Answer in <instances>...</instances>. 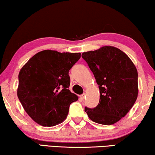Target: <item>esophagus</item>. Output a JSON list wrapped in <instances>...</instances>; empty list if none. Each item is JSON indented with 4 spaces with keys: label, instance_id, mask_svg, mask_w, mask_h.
<instances>
[{
    "label": "esophagus",
    "instance_id": "1",
    "mask_svg": "<svg viewBox=\"0 0 155 155\" xmlns=\"http://www.w3.org/2000/svg\"><path fill=\"white\" fill-rule=\"evenodd\" d=\"M85 97H86V95H85V94H82V95H81L80 96H79V97H80V99L81 100H84V98H85Z\"/></svg>",
    "mask_w": 155,
    "mask_h": 155
}]
</instances>
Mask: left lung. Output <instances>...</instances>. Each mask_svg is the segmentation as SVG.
<instances>
[{"label": "left lung", "mask_w": 155, "mask_h": 155, "mask_svg": "<svg viewBox=\"0 0 155 155\" xmlns=\"http://www.w3.org/2000/svg\"><path fill=\"white\" fill-rule=\"evenodd\" d=\"M81 56L94 74L100 89L97 106L85 107V112L95 123H117L129 112L138 97L136 66L126 53L110 45L84 52Z\"/></svg>", "instance_id": "8db88e82"}]
</instances>
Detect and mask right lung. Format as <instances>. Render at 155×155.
<instances>
[{
  "label": "right lung",
  "mask_w": 155,
  "mask_h": 155,
  "mask_svg": "<svg viewBox=\"0 0 155 155\" xmlns=\"http://www.w3.org/2000/svg\"><path fill=\"white\" fill-rule=\"evenodd\" d=\"M80 53L44 50L30 58L19 73L17 97L28 115L39 125L53 126L67 118L78 97L69 90V71Z\"/></svg>",
  "instance_id": "right-lung-1"
}]
</instances>
